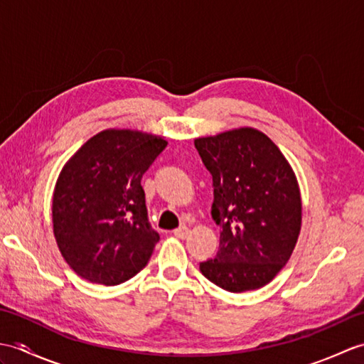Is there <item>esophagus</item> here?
Wrapping results in <instances>:
<instances>
[{
    "label": "esophagus",
    "instance_id": "1",
    "mask_svg": "<svg viewBox=\"0 0 364 364\" xmlns=\"http://www.w3.org/2000/svg\"><path fill=\"white\" fill-rule=\"evenodd\" d=\"M173 235L178 237V239H184L188 237L189 235V228L186 225H180L176 230H173Z\"/></svg>",
    "mask_w": 364,
    "mask_h": 364
}]
</instances>
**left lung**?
Instances as JSON below:
<instances>
[{
	"instance_id": "1",
	"label": "left lung",
	"mask_w": 364,
	"mask_h": 364,
	"mask_svg": "<svg viewBox=\"0 0 364 364\" xmlns=\"http://www.w3.org/2000/svg\"><path fill=\"white\" fill-rule=\"evenodd\" d=\"M213 176V219L219 252L200 272L230 292L258 289L291 258L300 233L301 202L288 161L261 131L241 128L196 139Z\"/></svg>"
}]
</instances>
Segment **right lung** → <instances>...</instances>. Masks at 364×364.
I'll list each match as a JSON object with an SVG mask.
<instances>
[{"mask_svg":"<svg viewBox=\"0 0 364 364\" xmlns=\"http://www.w3.org/2000/svg\"><path fill=\"white\" fill-rule=\"evenodd\" d=\"M166 145L139 131L106 129L63 168L53 196V230L80 277L114 286L146 266L159 233L149 222L141 180Z\"/></svg>","mask_w":364,"mask_h":364,"instance_id":"1","label":"right lung"}]
</instances>
